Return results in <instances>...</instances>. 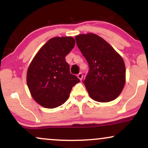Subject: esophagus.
I'll use <instances>...</instances> for the list:
<instances>
[{"mask_svg": "<svg viewBox=\"0 0 148 148\" xmlns=\"http://www.w3.org/2000/svg\"><path fill=\"white\" fill-rule=\"evenodd\" d=\"M77 77L79 78V79L81 80H82V79H83V74H82V73H79V74H77Z\"/></svg>", "mask_w": 148, "mask_h": 148, "instance_id": "1", "label": "esophagus"}]
</instances>
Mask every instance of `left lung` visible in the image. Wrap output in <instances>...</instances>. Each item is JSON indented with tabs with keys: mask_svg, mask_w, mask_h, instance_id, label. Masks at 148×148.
<instances>
[{
	"mask_svg": "<svg viewBox=\"0 0 148 148\" xmlns=\"http://www.w3.org/2000/svg\"><path fill=\"white\" fill-rule=\"evenodd\" d=\"M75 39L89 65V72L83 82L90 97L99 102L116 99L125 84L123 59L108 42L95 34H81Z\"/></svg>",
	"mask_w": 148,
	"mask_h": 148,
	"instance_id": "8db88e82",
	"label": "left lung"
}]
</instances>
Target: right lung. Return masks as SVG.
<instances>
[{"mask_svg":"<svg viewBox=\"0 0 148 148\" xmlns=\"http://www.w3.org/2000/svg\"><path fill=\"white\" fill-rule=\"evenodd\" d=\"M75 45L72 37L50 39L34 57L27 72L32 97L42 106L53 108L63 104L80 80L70 74L65 56Z\"/></svg>","mask_w":148,"mask_h":148,"instance_id":"right-lung-1","label":"right lung"}]
</instances>
